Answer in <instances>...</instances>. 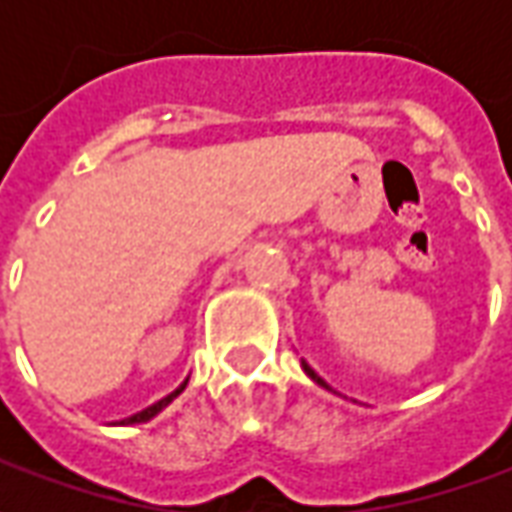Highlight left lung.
I'll use <instances>...</instances> for the list:
<instances>
[{
	"mask_svg": "<svg viewBox=\"0 0 512 512\" xmlns=\"http://www.w3.org/2000/svg\"><path fill=\"white\" fill-rule=\"evenodd\" d=\"M301 367H304V373H307V376L312 378V381H315V384H321V386H326V381H323L321 376H318V373H315V370H312L310 365H307V362H301Z\"/></svg>",
	"mask_w": 512,
	"mask_h": 512,
	"instance_id": "left-lung-1",
	"label": "left lung"
}]
</instances>
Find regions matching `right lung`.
<instances>
[{
    "mask_svg": "<svg viewBox=\"0 0 512 512\" xmlns=\"http://www.w3.org/2000/svg\"><path fill=\"white\" fill-rule=\"evenodd\" d=\"M186 384H189V378H186V381H183V384H180L175 392H169L167 397H161V400H158V403H153V406L142 408V411H139V414H134V417L120 419V425H136V422H147V419H153L156 414H161V411H164V408H167L169 403H172V400H175V397L183 392V389H186Z\"/></svg>",
    "mask_w": 512,
    "mask_h": 512,
    "instance_id": "1",
    "label": "right lung"
}]
</instances>
